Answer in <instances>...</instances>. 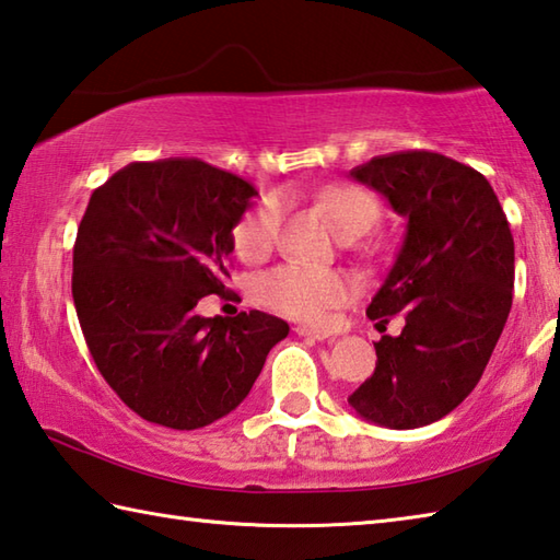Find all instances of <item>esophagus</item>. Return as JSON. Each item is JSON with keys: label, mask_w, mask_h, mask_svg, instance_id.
<instances>
[{"label": "esophagus", "mask_w": 560, "mask_h": 560, "mask_svg": "<svg viewBox=\"0 0 560 560\" xmlns=\"http://www.w3.org/2000/svg\"><path fill=\"white\" fill-rule=\"evenodd\" d=\"M293 332H296L299 338H308V340H325V338H328V332L306 328V325H299V328H293Z\"/></svg>", "instance_id": "34e87169"}]
</instances>
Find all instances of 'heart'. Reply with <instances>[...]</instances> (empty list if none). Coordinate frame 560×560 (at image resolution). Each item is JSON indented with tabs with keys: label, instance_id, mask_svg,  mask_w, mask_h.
I'll return each mask as SVG.
<instances>
[{
	"label": "heart",
	"instance_id": "1",
	"mask_svg": "<svg viewBox=\"0 0 560 560\" xmlns=\"http://www.w3.org/2000/svg\"><path fill=\"white\" fill-rule=\"evenodd\" d=\"M325 215L332 220L345 237H362L380 220V202L370 190L358 186H330L315 192ZM283 206L281 196H267L249 210L235 228V249L242 259L261 261L277 249L281 237ZM352 281L340 271L308 267V264H283L264 273L259 299L269 308L303 323H325L328 315L350 301Z\"/></svg>",
	"mask_w": 560,
	"mask_h": 560
}]
</instances>
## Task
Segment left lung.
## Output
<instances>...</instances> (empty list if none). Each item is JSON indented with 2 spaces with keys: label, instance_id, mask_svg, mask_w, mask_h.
Wrapping results in <instances>:
<instances>
[{
  "label": "left lung",
  "instance_id": "obj_1",
  "mask_svg": "<svg viewBox=\"0 0 560 560\" xmlns=\"http://www.w3.org/2000/svg\"><path fill=\"white\" fill-rule=\"evenodd\" d=\"M406 218L404 245L368 315L401 335L374 342L377 368L350 394L364 421L421 429L480 382L504 330L514 289V240L480 171L433 151H396L350 171Z\"/></svg>",
  "mask_w": 560,
  "mask_h": 560
}]
</instances>
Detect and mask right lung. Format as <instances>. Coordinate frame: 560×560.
I'll return each instance as SVG.
<instances>
[{"instance_id":"add662e5","label":"right lung","mask_w":560,"mask_h":560,"mask_svg":"<svg viewBox=\"0 0 560 560\" xmlns=\"http://www.w3.org/2000/svg\"><path fill=\"white\" fill-rule=\"evenodd\" d=\"M252 183L198 159L135 161L90 196L73 247V301L90 354L131 411L176 431L202 429L245 401L277 315L202 318L225 293Z\"/></svg>"}]
</instances>
